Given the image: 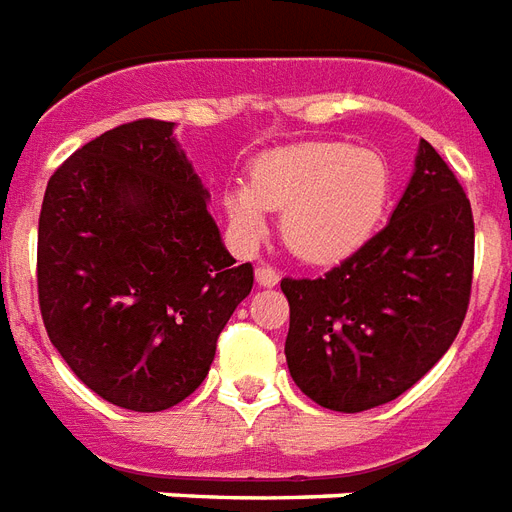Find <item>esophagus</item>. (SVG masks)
Wrapping results in <instances>:
<instances>
[{
  "label": "esophagus",
  "mask_w": 512,
  "mask_h": 512,
  "mask_svg": "<svg viewBox=\"0 0 512 512\" xmlns=\"http://www.w3.org/2000/svg\"><path fill=\"white\" fill-rule=\"evenodd\" d=\"M255 279L260 287H276V284H279V273H276V268H271V265H257Z\"/></svg>",
  "instance_id": "esophagus-1"
}]
</instances>
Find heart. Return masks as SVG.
Here are the masks:
<instances>
[{
  "mask_svg": "<svg viewBox=\"0 0 512 512\" xmlns=\"http://www.w3.org/2000/svg\"><path fill=\"white\" fill-rule=\"evenodd\" d=\"M390 199L385 156L350 143H300L268 151L249 167V183L223 193L236 236L265 233V209L284 212L281 236L308 263H335L356 252L380 225Z\"/></svg>",
  "mask_w": 512,
  "mask_h": 512,
  "instance_id": "obj_1",
  "label": "heart"
}]
</instances>
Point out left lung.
Returning <instances> with one entry per match:
<instances>
[{
    "instance_id": "8db88e82",
    "label": "left lung",
    "mask_w": 512,
    "mask_h": 512,
    "mask_svg": "<svg viewBox=\"0 0 512 512\" xmlns=\"http://www.w3.org/2000/svg\"><path fill=\"white\" fill-rule=\"evenodd\" d=\"M473 209L428 140L388 225L319 279H284V353L305 396L332 412L388 404L436 366L473 287Z\"/></svg>"
}]
</instances>
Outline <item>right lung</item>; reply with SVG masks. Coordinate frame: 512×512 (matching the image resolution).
Returning a JSON list of instances; mask_svg holds the SVG:
<instances>
[{
	"label": "right lung",
	"mask_w": 512,
	"mask_h": 512,
	"mask_svg": "<svg viewBox=\"0 0 512 512\" xmlns=\"http://www.w3.org/2000/svg\"><path fill=\"white\" fill-rule=\"evenodd\" d=\"M172 127L138 119L90 140L50 177L39 212L50 342L87 388L132 412L199 388L255 281L223 247Z\"/></svg>",
	"instance_id": "1"
}]
</instances>
